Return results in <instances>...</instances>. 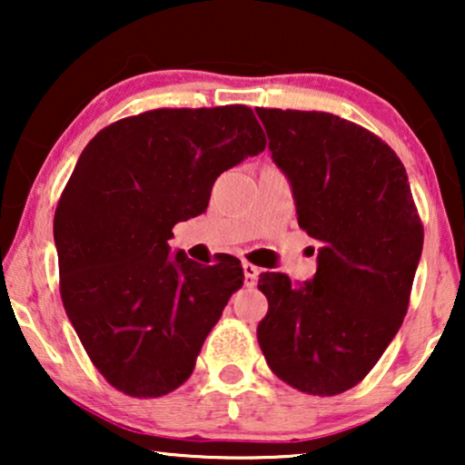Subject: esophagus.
<instances>
[{"label":"esophagus","instance_id":"34e87169","mask_svg":"<svg viewBox=\"0 0 465 465\" xmlns=\"http://www.w3.org/2000/svg\"><path fill=\"white\" fill-rule=\"evenodd\" d=\"M243 272H245V285L247 288H253L258 282V275H260V269L258 266H253L252 262H243Z\"/></svg>","mask_w":465,"mask_h":465}]
</instances>
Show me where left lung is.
Instances as JSON below:
<instances>
[{"label":"left lung","instance_id":"1","mask_svg":"<svg viewBox=\"0 0 465 465\" xmlns=\"http://www.w3.org/2000/svg\"><path fill=\"white\" fill-rule=\"evenodd\" d=\"M256 114L290 180L298 224L320 243L309 282L260 275L269 311L258 342L294 390L336 396L372 371L402 326L423 226L404 164L374 133L326 112Z\"/></svg>","mask_w":465,"mask_h":465}]
</instances>
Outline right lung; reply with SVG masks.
I'll return each instance as SVG.
<instances>
[{"label":"right lung","mask_w":465,"mask_h":465,"mask_svg":"<svg viewBox=\"0 0 465 465\" xmlns=\"http://www.w3.org/2000/svg\"><path fill=\"white\" fill-rule=\"evenodd\" d=\"M264 145L250 107L222 105L123 118L82 150L54 213L61 298L118 391L158 398L193 374L243 269L199 264L167 241L205 212L220 173Z\"/></svg>","instance_id":"add662e5"}]
</instances>
